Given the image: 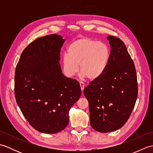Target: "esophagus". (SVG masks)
Wrapping results in <instances>:
<instances>
[{"label":"esophagus","mask_w":153,"mask_h":153,"mask_svg":"<svg viewBox=\"0 0 153 153\" xmlns=\"http://www.w3.org/2000/svg\"><path fill=\"white\" fill-rule=\"evenodd\" d=\"M79 85L81 87V89H82V91H83L84 88H85V84H84L83 82H79Z\"/></svg>","instance_id":"34e87169"}]
</instances>
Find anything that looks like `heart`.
<instances>
[{"instance_id": "1", "label": "heart", "mask_w": 153, "mask_h": 153, "mask_svg": "<svg viewBox=\"0 0 153 153\" xmlns=\"http://www.w3.org/2000/svg\"><path fill=\"white\" fill-rule=\"evenodd\" d=\"M68 53L62 56L64 72L72 77L79 69L81 76L96 79L101 76L108 66L110 51L105 43L88 37L73 41L68 48Z\"/></svg>"}]
</instances>
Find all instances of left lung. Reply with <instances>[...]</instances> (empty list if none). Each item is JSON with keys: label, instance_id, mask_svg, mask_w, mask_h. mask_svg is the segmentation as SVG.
Returning a JSON list of instances; mask_svg holds the SVG:
<instances>
[{"label": "left lung", "instance_id": "left-lung-1", "mask_svg": "<svg viewBox=\"0 0 153 153\" xmlns=\"http://www.w3.org/2000/svg\"><path fill=\"white\" fill-rule=\"evenodd\" d=\"M111 47L105 71L83 90L89 102L90 123L95 130L106 133L121 128L134 109L138 94L137 73L124 43L107 37Z\"/></svg>", "mask_w": 153, "mask_h": 153}]
</instances>
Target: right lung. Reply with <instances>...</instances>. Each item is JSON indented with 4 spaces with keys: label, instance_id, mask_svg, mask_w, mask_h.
I'll list each match as a JSON object with an SVG mask.
<instances>
[{
    "label": "right lung",
    "instance_id": "obj_1",
    "mask_svg": "<svg viewBox=\"0 0 153 153\" xmlns=\"http://www.w3.org/2000/svg\"><path fill=\"white\" fill-rule=\"evenodd\" d=\"M64 41L56 34L36 39L23 51L16 68V102L30 124L44 134L66 128L69 110L82 94L79 82L62 72Z\"/></svg>",
    "mask_w": 153,
    "mask_h": 153
}]
</instances>
